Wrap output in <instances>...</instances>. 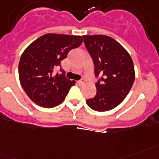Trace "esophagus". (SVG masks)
I'll list each match as a JSON object with an SVG mask.
<instances>
[{"instance_id":"esophagus-1","label":"esophagus","mask_w":159,"mask_h":159,"mask_svg":"<svg viewBox=\"0 0 159 159\" xmlns=\"http://www.w3.org/2000/svg\"><path fill=\"white\" fill-rule=\"evenodd\" d=\"M78 84H80V85H82V84H84L85 83V80H84V79H81L80 80H79L78 82Z\"/></svg>"}]
</instances>
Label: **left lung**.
<instances>
[{
	"instance_id": "1",
	"label": "left lung",
	"mask_w": 159,
	"mask_h": 159,
	"mask_svg": "<svg viewBox=\"0 0 159 159\" xmlns=\"http://www.w3.org/2000/svg\"><path fill=\"white\" fill-rule=\"evenodd\" d=\"M85 47L94 64L97 94L86 100L93 111H108L127 97L135 80L133 61L129 53L113 38L104 35H84Z\"/></svg>"
}]
</instances>
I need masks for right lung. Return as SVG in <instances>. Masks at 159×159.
Returning <instances> with one entry per match:
<instances>
[{"label":"right lung","mask_w":159,"mask_h":159,"mask_svg":"<svg viewBox=\"0 0 159 159\" xmlns=\"http://www.w3.org/2000/svg\"><path fill=\"white\" fill-rule=\"evenodd\" d=\"M82 42L80 35L48 33L25 49L18 64V76L23 90L34 103L52 108L63 102L75 82L63 73L53 76V70Z\"/></svg>","instance_id":"obj_1"}]
</instances>
